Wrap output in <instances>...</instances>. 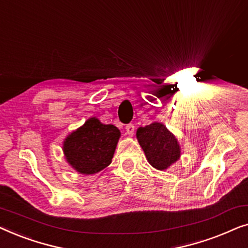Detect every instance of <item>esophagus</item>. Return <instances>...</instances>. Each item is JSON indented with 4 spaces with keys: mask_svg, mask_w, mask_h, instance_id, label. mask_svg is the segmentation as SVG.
Wrapping results in <instances>:
<instances>
[{
    "mask_svg": "<svg viewBox=\"0 0 248 248\" xmlns=\"http://www.w3.org/2000/svg\"><path fill=\"white\" fill-rule=\"evenodd\" d=\"M125 130H126V133L132 137V135L134 134V130H135V126L133 124H127L126 127H125Z\"/></svg>",
    "mask_w": 248,
    "mask_h": 248,
    "instance_id": "1",
    "label": "esophagus"
}]
</instances>
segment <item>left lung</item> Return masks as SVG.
I'll return each mask as SVG.
<instances>
[{"instance_id": "obj_1", "label": "left lung", "mask_w": 248, "mask_h": 248, "mask_svg": "<svg viewBox=\"0 0 248 248\" xmlns=\"http://www.w3.org/2000/svg\"><path fill=\"white\" fill-rule=\"evenodd\" d=\"M137 139L149 164L159 170L167 169L181 157L177 139L164 124L155 122L144 127H139Z\"/></svg>"}]
</instances>
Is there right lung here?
<instances>
[{
	"instance_id": "add662e5",
	"label": "right lung",
	"mask_w": 248,
	"mask_h": 248,
	"mask_svg": "<svg viewBox=\"0 0 248 248\" xmlns=\"http://www.w3.org/2000/svg\"><path fill=\"white\" fill-rule=\"evenodd\" d=\"M121 132L115 125L103 124L96 117L86 121L64 140L66 161L80 174H97L110 165Z\"/></svg>"
}]
</instances>
